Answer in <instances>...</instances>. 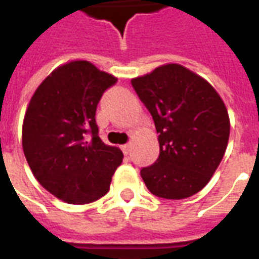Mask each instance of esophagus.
Masks as SVG:
<instances>
[{
	"label": "esophagus",
	"mask_w": 259,
	"mask_h": 259,
	"mask_svg": "<svg viewBox=\"0 0 259 259\" xmlns=\"http://www.w3.org/2000/svg\"><path fill=\"white\" fill-rule=\"evenodd\" d=\"M122 151H123V153L125 155H129L130 153V148H132V145L130 144H125V145H122Z\"/></svg>",
	"instance_id": "obj_1"
}]
</instances>
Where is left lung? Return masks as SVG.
I'll use <instances>...</instances> for the list:
<instances>
[{"label": "left lung", "mask_w": 259, "mask_h": 259, "mask_svg": "<svg viewBox=\"0 0 259 259\" xmlns=\"http://www.w3.org/2000/svg\"><path fill=\"white\" fill-rule=\"evenodd\" d=\"M132 85L159 133V157L141 169L148 190L167 200L194 195L208 185L226 153V104L206 80L178 64L136 77Z\"/></svg>", "instance_id": "1"}]
</instances>
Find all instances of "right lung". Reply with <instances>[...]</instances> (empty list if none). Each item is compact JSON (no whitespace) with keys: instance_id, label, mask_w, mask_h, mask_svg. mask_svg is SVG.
<instances>
[{"instance_id":"right-lung-1","label":"right lung","mask_w":259,"mask_h":259,"mask_svg":"<svg viewBox=\"0 0 259 259\" xmlns=\"http://www.w3.org/2000/svg\"><path fill=\"white\" fill-rule=\"evenodd\" d=\"M116 77L88 61L50 73L31 98L23 122V151L33 177L68 204H90L107 194L123 153L99 137L95 114Z\"/></svg>"}]
</instances>
